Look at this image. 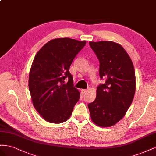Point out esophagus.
I'll return each instance as SVG.
<instances>
[{
    "mask_svg": "<svg viewBox=\"0 0 156 156\" xmlns=\"http://www.w3.org/2000/svg\"><path fill=\"white\" fill-rule=\"evenodd\" d=\"M87 91V90H86V89H82V90H81V93L82 94H84V93H86Z\"/></svg>",
    "mask_w": 156,
    "mask_h": 156,
    "instance_id": "1",
    "label": "esophagus"
}]
</instances>
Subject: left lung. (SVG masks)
I'll return each mask as SVG.
<instances>
[{
  "mask_svg": "<svg viewBox=\"0 0 156 156\" xmlns=\"http://www.w3.org/2000/svg\"><path fill=\"white\" fill-rule=\"evenodd\" d=\"M99 60V76L105 83L97 88L95 100L88 105L92 122L111 127L121 120L131 106L136 89L134 66L120 44L112 41L89 42Z\"/></svg>",
  "mask_w": 156,
  "mask_h": 156,
  "instance_id": "obj_1",
  "label": "left lung"
}]
</instances>
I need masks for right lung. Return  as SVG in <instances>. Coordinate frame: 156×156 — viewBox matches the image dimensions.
Segmentation results:
<instances>
[{
  "label": "right lung",
  "mask_w": 156,
  "mask_h": 156,
  "mask_svg": "<svg viewBox=\"0 0 156 156\" xmlns=\"http://www.w3.org/2000/svg\"><path fill=\"white\" fill-rule=\"evenodd\" d=\"M86 43L69 38H55L34 57L29 76V91L34 108L48 122H66L80 99L69 68ZM66 77L69 81L64 84Z\"/></svg>",
  "instance_id": "1"
}]
</instances>
